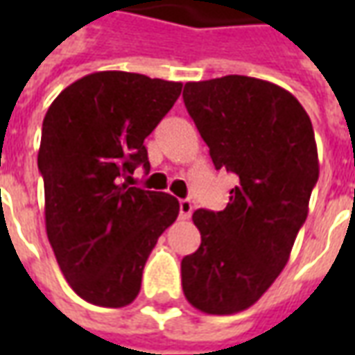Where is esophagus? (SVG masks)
<instances>
[{
  "mask_svg": "<svg viewBox=\"0 0 355 355\" xmlns=\"http://www.w3.org/2000/svg\"><path fill=\"white\" fill-rule=\"evenodd\" d=\"M193 205L190 200H180V218L186 220V218H190L192 216Z\"/></svg>",
  "mask_w": 355,
  "mask_h": 355,
  "instance_id": "esophagus-1",
  "label": "esophagus"
}]
</instances>
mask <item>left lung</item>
I'll return each instance as SVG.
<instances>
[{
	"label": "left lung",
	"mask_w": 355,
	"mask_h": 355,
	"mask_svg": "<svg viewBox=\"0 0 355 355\" xmlns=\"http://www.w3.org/2000/svg\"><path fill=\"white\" fill-rule=\"evenodd\" d=\"M182 98L216 169L239 177L224 211L193 213L201 245L182 259V291L201 312L230 315L253 306L289 261L320 177L315 137L302 104L270 81H188Z\"/></svg>",
	"instance_id": "8db88e82"
}]
</instances>
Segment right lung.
I'll return each mask as SVG.
<instances>
[{
  "mask_svg": "<svg viewBox=\"0 0 355 355\" xmlns=\"http://www.w3.org/2000/svg\"><path fill=\"white\" fill-rule=\"evenodd\" d=\"M180 91V81L94 72L68 85L45 114L37 167L47 238L66 282L91 304H131L148 254L177 220V198L121 178L137 165L150 169L144 139Z\"/></svg>",
  "mask_w": 355,
  "mask_h": 355,
  "instance_id": "obj_1",
  "label": "right lung"
}]
</instances>
